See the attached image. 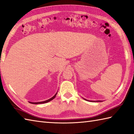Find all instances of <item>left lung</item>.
I'll list each match as a JSON object with an SVG mask.
<instances>
[{"label": "left lung", "instance_id": "8db88e82", "mask_svg": "<svg viewBox=\"0 0 134 134\" xmlns=\"http://www.w3.org/2000/svg\"><path fill=\"white\" fill-rule=\"evenodd\" d=\"M83 99H84V98H83ZM84 99L85 100H87V101H90V100H88L85 99ZM90 102H102V101H90Z\"/></svg>", "mask_w": 134, "mask_h": 134}]
</instances>
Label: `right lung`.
I'll return each mask as SVG.
<instances>
[{"mask_svg": "<svg viewBox=\"0 0 134 134\" xmlns=\"http://www.w3.org/2000/svg\"><path fill=\"white\" fill-rule=\"evenodd\" d=\"M57 94V92L55 94V95H54V96H53L52 98H50V99H49V100H46V101H44V102H35V103H34V102H29V103H31V104H43V103H48V102H50V101H51V100H52L53 99H54V98L55 97V96H56V94Z\"/></svg>", "mask_w": 134, "mask_h": 134, "instance_id": "right-lung-1", "label": "right lung"}]
</instances>
